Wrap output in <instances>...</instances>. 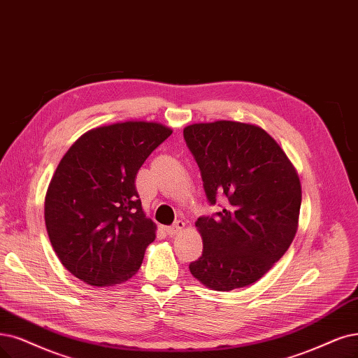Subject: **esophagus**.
<instances>
[{
  "label": "esophagus",
  "instance_id": "esophagus-1",
  "mask_svg": "<svg viewBox=\"0 0 358 358\" xmlns=\"http://www.w3.org/2000/svg\"><path fill=\"white\" fill-rule=\"evenodd\" d=\"M184 226H186V222L181 221V220H178V221H176L174 224H172V226L166 227L165 230H166V233H168L169 236H174V234L180 233V231L184 229Z\"/></svg>",
  "mask_w": 358,
  "mask_h": 358
}]
</instances>
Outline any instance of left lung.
<instances>
[{
    "instance_id": "1",
    "label": "left lung",
    "mask_w": 358,
    "mask_h": 358,
    "mask_svg": "<svg viewBox=\"0 0 358 358\" xmlns=\"http://www.w3.org/2000/svg\"><path fill=\"white\" fill-rule=\"evenodd\" d=\"M184 140L201 169L209 205L201 217L202 257L190 273L214 290L255 283L279 261L298 229L301 182L292 164L259 127L217 121L184 128Z\"/></svg>"
}]
</instances>
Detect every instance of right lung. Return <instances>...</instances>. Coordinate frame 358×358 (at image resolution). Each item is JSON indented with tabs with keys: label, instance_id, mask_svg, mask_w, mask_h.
Here are the masks:
<instances>
[{
	"label": "right lung",
	"instance_id": "add662e5",
	"mask_svg": "<svg viewBox=\"0 0 358 358\" xmlns=\"http://www.w3.org/2000/svg\"><path fill=\"white\" fill-rule=\"evenodd\" d=\"M172 131L156 122L91 129L66 152L45 194V227L64 268L91 286L134 275L155 241L136 187L145 159Z\"/></svg>",
	"mask_w": 358,
	"mask_h": 358
}]
</instances>
